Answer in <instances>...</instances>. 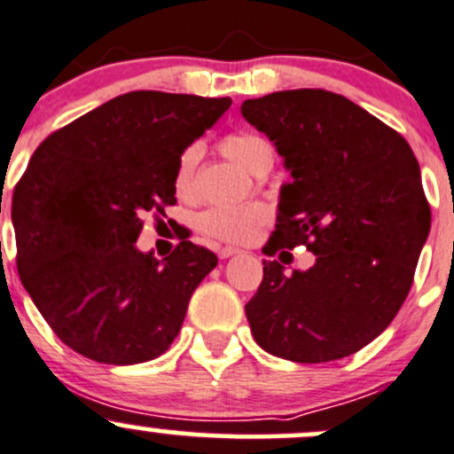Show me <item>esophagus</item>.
Wrapping results in <instances>:
<instances>
[{"instance_id":"34e87169","label":"esophagus","mask_w":454,"mask_h":454,"mask_svg":"<svg viewBox=\"0 0 454 454\" xmlns=\"http://www.w3.org/2000/svg\"><path fill=\"white\" fill-rule=\"evenodd\" d=\"M218 257H221V260H227V257H231V255H236V253H240L238 251V248H233V247H218Z\"/></svg>"}]
</instances>
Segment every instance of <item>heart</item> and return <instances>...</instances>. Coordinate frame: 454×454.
Masks as SVG:
<instances>
[{"mask_svg": "<svg viewBox=\"0 0 454 454\" xmlns=\"http://www.w3.org/2000/svg\"><path fill=\"white\" fill-rule=\"evenodd\" d=\"M218 149L225 158L245 168L247 173L266 175L275 164V149L264 136L255 131H231L223 136ZM199 162V147L190 145L179 153L173 170V190L179 199L194 197V168ZM268 221V209L260 203L245 207H212L199 216V229L207 238L229 245H242L251 240L262 223Z\"/></svg>", "mask_w": 454, "mask_h": 454, "instance_id": "1", "label": "heart"}]
</instances>
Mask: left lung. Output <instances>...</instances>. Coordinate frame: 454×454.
Segmentation results:
<instances>
[{"mask_svg":"<svg viewBox=\"0 0 454 454\" xmlns=\"http://www.w3.org/2000/svg\"><path fill=\"white\" fill-rule=\"evenodd\" d=\"M242 116L284 155L292 182L266 255L305 247L309 270L264 279L245 305L253 338L277 357H348L394 320L431 229L420 167L407 140L350 99L323 89L247 99Z\"/></svg>","mask_w":454,"mask_h":454,"instance_id":"1","label":"left lung"}]
</instances>
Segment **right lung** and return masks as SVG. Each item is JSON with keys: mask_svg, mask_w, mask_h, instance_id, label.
<instances>
[{"mask_svg": "<svg viewBox=\"0 0 454 454\" xmlns=\"http://www.w3.org/2000/svg\"><path fill=\"white\" fill-rule=\"evenodd\" d=\"M231 106L160 90L106 101L47 136L12 192L17 270L53 333L99 364L155 359L218 264L179 238L162 262L136 248L143 218L175 206L179 153ZM167 216V214H164Z\"/></svg>", "mask_w": 454, "mask_h": 454, "instance_id": "add662e5", "label": "right lung"}]
</instances>
